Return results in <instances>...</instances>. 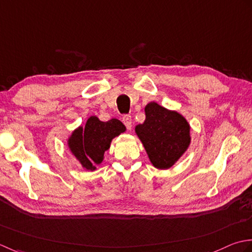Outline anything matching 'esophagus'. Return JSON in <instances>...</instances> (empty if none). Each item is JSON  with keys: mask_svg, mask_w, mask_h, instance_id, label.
<instances>
[{"mask_svg": "<svg viewBox=\"0 0 252 252\" xmlns=\"http://www.w3.org/2000/svg\"><path fill=\"white\" fill-rule=\"evenodd\" d=\"M123 123H124L128 130H131V116L130 115L123 116Z\"/></svg>", "mask_w": 252, "mask_h": 252, "instance_id": "1", "label": "esophagus"}]
</instances>
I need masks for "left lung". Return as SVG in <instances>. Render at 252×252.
<instances>
[{
  "label": "left lung",
  "mask_w": 252,
  "mask_h": 252,
  "mask_svg": "<svg viewBox=\"0 0 252 252\" xmlns=\"http://www.w3.org/2000/svg\"><path fill=\"white\" fill-rule=\"evenodd\" d=\"M146 120L135 127L149 160L158 169H168L190 146V125L177 111L152 101L145 107Z\"/></svg>",
  "instance_id": "obj_1"
}]
</instances>
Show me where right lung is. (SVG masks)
I'll use <instances>...</instances> for the list:
<instances>
[{
	"instance_id": "right-lung-1",
	"label": "right lung",
	"mask_w": 252,
	"mask_h": 252,
	"mask_svg": "<svg viewBox=\"0 0 252 252\" xmlns=\"http://www.w3.org/2000/svg\"><path fill=\"white\" fill-rule=\"evenodd\" d=\"M126 131V127L116 119L102 122L95 115L90 116L86 125H80L71 131L67 138V147L83 168L95 171L104 160V153L109 150L115 137Z\"/></svg>"
}]
</instances>
